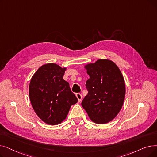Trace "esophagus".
I'll list each match as a JSON object with an SVG mask.
<instances>
[{"label": "esophagus", "instance_id": "obj_1", "mask_svg": "<svg viewBox=\"0 0 157 157\" xmlns=\"http://www.w3.org/2000/svg\"><path fill=\"white\" fill-rule=\"evenodd\" d=\"M76 98H78V102H80L81 101V99H82V95H81V94L79 93H77L76 94Z\"/></svg>", "mask_w": 157, "mask_h": 157}]
</instances>
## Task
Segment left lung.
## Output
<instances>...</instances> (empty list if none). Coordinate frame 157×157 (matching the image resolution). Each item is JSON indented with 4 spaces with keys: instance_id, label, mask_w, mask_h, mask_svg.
<instances>
[{
    "instance_id": "left-lung-1",
    "label": "left lung",
    "mask_w": 157,
    "mask_h": 157,
    "mask_svg": "<svg viewBox=\"0 0 157 157\" xmlns=\"http://www.w3.org/2000/svg\"><path fill=\"white\" fill-rule=\"evenodd\" d=\"M90 78L88 94L81 105L92 121L106 124L117 116L123 105L126 88L122 74L114 62L99 59L85 66Z\"/></svg>"
}]
</instances>
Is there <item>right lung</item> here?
I'll return each instance as SVG.
<instances>
[{"instance_id":"add662e5","label":"right lung","mask_w":157,"mask_h":157,"mask_svg":"<svg viewBox=\"0 0 157 157\" xmlns=\"http://www.w3.org/2000/svg\"><path fill=\"white\" fill-rule=\"evenodd\" d=\"M66 68L55 63L41 66L31 78L29 95L33 110L45 123L57 125L78 102L69 84L63 79Z\"/></svg>"}]
</instances>
